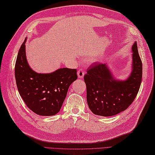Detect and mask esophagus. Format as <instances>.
<instances>
[{"label":"esophagus","mask_w":155,"mask_h":155,"mask_svg":"<svg viewBox=\"0 0 155 155\" xmlns=\"http://www.w3.org/2000/svg\"><path fill=\"white\" fill-rule=\"evenodd\" d=\"M84 74H85V72H84V71L83 70V68L79 69V70H78V72H77L78 77V78H83L84 77Z\"/></svg>","instance_id":"esophagus-1"}]
</instances>
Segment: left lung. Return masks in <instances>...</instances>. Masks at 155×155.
Here are the masks:
<instances>
[{"label":"left lung","mask_w":155,"mask_h":155,"mask_svg":"<svg viewBox=\"0 0 155 155\" xmlns=\"http://www.w3.org/2000/svg\"><path fill=\"white\" fill-rule=\"evenodd\" d=\"M131 72L124 80L115 78L107 63L96 62L87 69L84 80L90 110L103 117L114 116L129 107L139 92L142 81V62L137 42L131 48Z\"/></svg>","instance_id":"8db88e82"}]
</instances>
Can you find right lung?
<instances>
[{
    "mask_svg": "<svg viewBox=\"0 0 155 155\" xmlns=\"http://www.w3.org/2000/svg\"><path fill=\"white\" fill-rule=\"evenodd\" d=\"M19 49L15 64L16 86L27 106L41 116H53L60 111L70 85L77 79V70L61 68L50 73H38L29 66L25 43Z\"/></svg>",
    "mask_w": 155,
    "mask_h": 155,
    "instance_id": "add662e5",
    "label": "right lung"
}]
</instances>
